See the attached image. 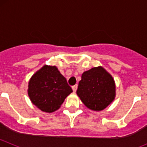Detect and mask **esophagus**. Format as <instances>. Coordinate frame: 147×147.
<instances>
[{"label":"esophagus","instance_id":"1","mask_svg":"<svg viewBox=\"0 0 147 147\" xmlns=\"http://www.w3.org/2000/svg\"><path fill=\"white\" fill-rule=\"evenodd\" d=\"M77 88H78V85H74V86H72L73 91L76 92V90H77Z\"/></svg>","mask_w":147,"mask_h":147}]
</instances>
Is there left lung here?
<instances>
[{"mask_svg": "<svg viewBox=\"0 0 147 147\" xmlns=\"http://www.w3.org/2000/svg\"><path fill=\"white\" fill-rule=\"evenodd\" d=\"M115 82L110 74L102 67L84 72L76 93L90 110H102L115 98Z\"/></svg>", "mask_w": 147, "mask_h": 147, "instance_id": "obj_1", "label": "left lung"}]
</instances>
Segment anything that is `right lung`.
Here are the masks:
<instances>
[{
  "mask_svg": "<svg viewBox=\"0 0 147 147\" xmlns=\"http://www.w3.org/2000/svg\"><path fill=\"white\" fill-rule=\"evenodd\" d=\"M73 90L56 66L45 65L32 76L28 93L32 103L43 112L58 110Z\"/></svg>",
  "mask_w": 147,
  "mask_h": 147,
  "instance_id": "add662e5",
  "label": "right lung"
}]
</instances>
